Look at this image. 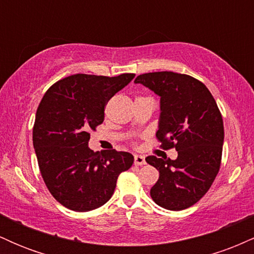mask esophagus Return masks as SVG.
I'll use <instances>...</instances> for the list:
<instances>
[{
  "label": "esophagus",
  "instance_id": "obj_1",
  "mask_svg": "<svg viewBox=\"0 0 254 254\" xmlns=\"http://www.w3.org/2000/svg\"><path fill=\"white\" fill-rule=\"evenodd\" d=\"M135 165L136 166L145 165V157L142 155H135Z\"/></svg>",
  "mask_w": 254,
  "mask_h": 254
}]
</instances>
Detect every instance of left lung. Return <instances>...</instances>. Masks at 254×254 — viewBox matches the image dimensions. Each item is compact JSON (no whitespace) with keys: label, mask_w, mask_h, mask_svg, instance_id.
Here are the masks:
<instances>
[{"label":"left lung","mask_w":254,"mask_h":254,"mask_svg":"<svg viewBox=\"0 0 254 254\" xmlns=\"http://www.w3.org/2000/svg\"><path fill=\"white\" fill-rule=\"evenodd\" d=\"M135 83L160 97L156 137L164 149L178 151L176 160L145 159L160 173L150 196L167 210L190 208L208 192L220 170L224 130L216 101L205 84L185 74L148 72Z\"/></svg>","instance_id":"8db88e82"}]
</instances>
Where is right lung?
I'll return each instance as SVG.
<instances>
[{
  "label": "right lung",
  "instance_id": "add662e5",
  "mask_svg": "<svg viewBox=\"0 0 254 254\" xmlns=\"http://www.w3.org/2000/svg\"><path fill=\"white\" fill-rule=\"evenodd\" d=\"M133 77L71 75L52 84L38 106L33 147L40 173L55 199L70 210L104 205L119 174L133 164L127 151L94 153L88 147L90 129L104 122L105 105Z\"/></svg>",
  "mask_w": 254,
  "mask_h": 254
}]
</instances>
